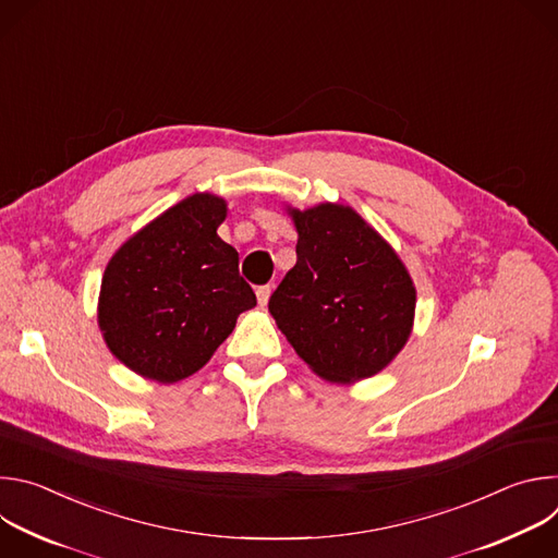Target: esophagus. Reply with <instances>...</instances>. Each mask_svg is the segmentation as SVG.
<instances>
[{
	"label": "esophagus",
	"instance_id": "34e87169",
	"mask_svg": "<svg viewBox=\"0 0 558 558\" xmlns=\"http://www.w3.org/2000/svg\"><path fill=\"white\" fill-rule=\"evenodd\" d=\"M271 291H274V289H271L269 284H265V287H258V289H256V298H258V304H260V306H265V304L269 302Z\"/></svg>",
	"mask_w": 558,
	"mask_h": 558
}]
</instances>
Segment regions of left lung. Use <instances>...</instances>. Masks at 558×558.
<instances>
[{"mask_svg": "<svg viewBox=\"0 0 558 558\" xmlns=\"http://www.w3.org/2000/svg\"><path fill=\"white\" fill-rule=\"evenodd\" d=\"M287 214L298 260L269 300L278 329L317 377L377 375L413 331L417 291L407 265L349 205H287Z\"/></svg>", "mask_w": 558, "mask_h": 558, "instance_id": "left-lung-1", "label": "left lung"}]
</instances>
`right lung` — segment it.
I'll list each match as a JSON object with an SVG mask.
<instances>
[{"mask_svg": "<svg viewBox=\"0 0 558 558\" xmlns=\"http://www.w3.org/2000/svg\"><path fill=\"white\" fill-rule=\"evenodd\" d=\"M227 201L198 192L149 220L110 258L97 323L110 353L161 384L201 371L256 306L238 252L216 233Z\"/></svg>", "mask_w": 558, "mask_h": 558, "instance_id": "obj_1", "label": "right lung"}]
</instances>
